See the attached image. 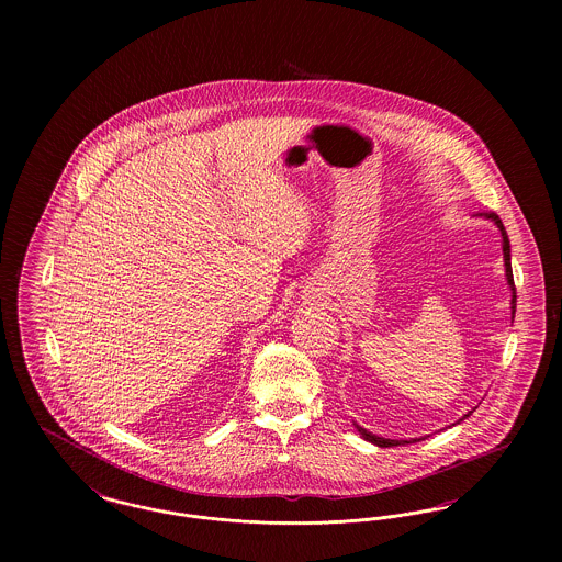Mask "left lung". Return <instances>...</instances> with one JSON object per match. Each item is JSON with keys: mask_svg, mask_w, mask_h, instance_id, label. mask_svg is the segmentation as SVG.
<instances>
[{"mask_svg": "<svg viewBox=\"0 0 562 562\" xmlns=\"http://www.w3.org/2000/svg\"><path fill=\"white\" fill-rule=\"evenodd\" d=\"M486 218H491L497 227H499V232H502V248H504V263H506V278H508L509 289H512V318H514V312H516V286H514V276H512V263H509V240L508 234H506V227H504V223H502V218L497 216L495 213H486L484 214ZM472 413V411H470ZM470 413L468 415H463L459 422H463L465 417H470ZM457 422V424H459ZM356 429L362 434V438L364 440H369V442H373L376 447H381V449H385V447H401V445H411V442H419V440H424V438H411V440H390V438H381V436H374L371 431H367L364 428H360L358 424H353Z\"/></svg>", "mask_w": 562, "mask_h": 562, "instance_id": "1", "label": "left lung"}]
</instances>
